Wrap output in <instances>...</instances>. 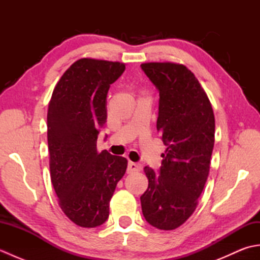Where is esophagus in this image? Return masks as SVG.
I'll use <instances>...</instances> for the list:
<instances>
[{
	"mask_svg": "<svg viewBox=\"0 0 260 260\" xmlns=\"http://www.w3.org/2000/svg\"><path fill=\"white\" fill-rule=\"evenodd\" d=\"M142 170V165L139 163H134V162H128V167H127V172L128 173H134V172H139V171Z\"/></svg>",
	"mask_w": 260,
	"mask_h": 260,
	"instance_id": "obj_1",
	"label": "esophagus"
}]
</instances>
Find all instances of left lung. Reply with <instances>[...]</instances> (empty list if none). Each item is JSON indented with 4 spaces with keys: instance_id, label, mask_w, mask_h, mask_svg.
<instances>
[{
    "instance_id": "8db88e82",
    "label": "left lung",
    "mask_w": 260,
    "mask_h": 260,
    "mask_svg": "<svg viewBox=\"0 0 260 260\" xmlns=\"http://www.w3.org/2000/svg\"><path fill=\"white\" fill-rule=\"evenodd\" d=\"M142 70L159 93L156 128L167 146L158 174L145 167L141 197L146 221L173 230L194 212L206 184L214 144V115L206 91L183 64L148 62Z\"/></svg>"
}]
</instances>
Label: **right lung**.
<instances>
[{
    "mask_svg": "<svg viewBox=\"0 0 260 260\" xmlns=\"http://www.w3.org/2000/svg\"><path fill=\"white\" fill-rule=\"evenodd\" d=\"M124 70L120 62L77 60L58 81L49 103L51 182L64 214L84 228L98 227L108 219L109 201L126 172L125 157L97 152L98 134L107 119V92Z\"/></svg>",
    "mask_w": 260,
    "mask_h": 260,
    "instance_id": "right-lung-1",
    "label": "right lung"
}]
</instances>
